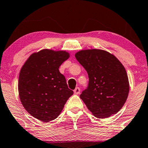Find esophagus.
<instances>
[{"label": "esophagus", "mask_w": 148, "mask_h": 148, "mask_svg": "<svg viewBox=\"0 0 148 148\" xmlns=\"http://www.w3.org/2000/svg\"><path fill=\"white\" fill-rule=\"evenodd\" d=\"M73 92L75 94H79L80 93V88H78V87H77V88H76L75 89Z\"/></svg>", "instance_id": "esophagus-1"}]
</instances>
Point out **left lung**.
Here are the masks:
<instances>
[{"label": "left lung", "instance_id": "1", "mask_svg": "<svg viewBox=\"0 0 148 148\" xmlns=\"http://www.w3.org/2000/svg\"><path fill=\"white\" fill-rule=\"evenodd\" d=\"M75 56L88 74V88L80 95L88 110L99 119L118 112L129 92L128 76L120 60L106 50L94 48L79 50Z\"/></svg>", "mask_w": 148, "mask_h": 148}]
</instances>
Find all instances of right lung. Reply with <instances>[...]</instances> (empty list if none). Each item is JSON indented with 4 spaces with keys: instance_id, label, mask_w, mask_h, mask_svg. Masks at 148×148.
<instances>
[{
    "instance_id": "add662e5",
    "label": "right lung",
    "mask_w": 148,
    "mask_h": 148,
    "mask_svg": "<svg viewBox=\"0 0 148 148\" xmlns=\"http://www.w3.org/2000/svg\"><path fill=\"white\" fill-rule=\"evenodd\" d=\"M70 57L66 50L42 49L32 53L19 73L18 91L24 108L32 116L50 122L60 114L73 92L59 66Z\"/></svg>"
}]
</instances>
